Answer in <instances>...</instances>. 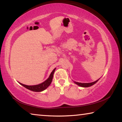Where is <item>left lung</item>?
I'll return each mask as SVG.
<instances>
[{"instance_id": "8db88e82", "label": "left lung", "mask_w": 122, "mask_h": 122, "mask_svg": "<svg viewBox=\"0 0 122 122\" xmlns=\"http://www.w3.org/2000/svg\"><path fill=\"white\" fill-rule=\"evenodd\" d=\"M99 81L97 80L96 81H94V82H92V83H78V82H76V81H75V83L76 84L79 86H81V87H90V86H92L93 85H94L95 83H96L97 81Z\"/></svg>"}]
</instances>
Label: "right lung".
<instances>
[{
    "mask_svg": "<svg viewBox=\"0 0 122 122\" xmlns=\"http://www.w3.org/2000/svg\"><path fill=\"white\" fill-rule=\"evenodd\" d=\"M55 69L56 68H55L52 71V72H51V74L49 78H48L47 80H46L45 81H44L43 83L38 84V85L29 86V85H24V84H23L20 83H19L21 85L24 86V87H25L26 88H27V89H28V90L32 91H34V92L43 91L45 90L46 88H47L48 86H49L51 83L52 81L53 77V74H54V72L55 70Z\"/></svg>",
    "mask_w": 122,
    "mask_h": 122,
    "instance_id": "add662e5",
    "label": "right lung"
}]
</instances>
